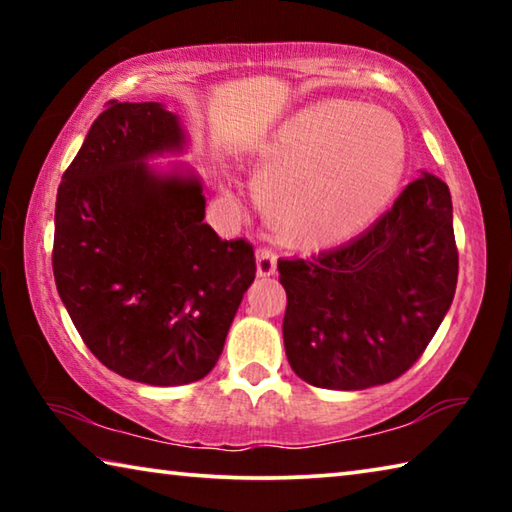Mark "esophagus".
<instances>
[{"instance_id": "esophagus-1", "label": "esophagus", "mask_w": 512, "mask_h": 512, "mask_svg": "<svg viewBox=\"0 0 512 512\" xmlns=\"http://www.w3.org/2000/svg\"><path fill=\"white\" fill-rule=\"evenodd\" d=\"M255 259H257V275L259 277H268V275H273L277 271V259H275L273 250L259 248Z\"/></svg>"}]
</instances>
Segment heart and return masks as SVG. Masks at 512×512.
Returning <instances> with one entry per match:
<instances>
[{
    "instance_id": "heart-1",
    "label": "heart",
    "mask_w": 512,
    "mask_h": 512,
    "mask_svg": "<svg viewBox=\"0 0 512 512\" xmlns=\"http://www.w3.org/2000/svg\"><path fill=\"white\" fill-rule=\"evenodd\" d=\"M406 167L393 115L329 99L296 112L262 151L257 185L284 244L329 248L357 237L384 212Z\"/></svg>"
}]
</instances>
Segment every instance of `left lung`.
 Masks as SVG:
<instances>
[{"label":"left lung","instance_id":"obj_1","mask_svg":"<svg viewBox=\"0 0 512 512\" xmlns=\"http://www.w3.org/2000/svg\"><path fill=\"white\" fill-rule=\"evenodd\" d=\"M452 212L449 187L422 171L357 239L277 262L287 291L284 350L300 379L363 391L420 359L456 291Z\"/></svg>","mask_w":512,"mask_h":512}]
</instances>
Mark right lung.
I'll use <instances>...</instances> for the list:
<instances>
[{
    "instance_id": "1",
    "label": "right lung",
    "mask_w": 512,
    "mask_h": 512,
    "mask_svg": "<svg viewBox=\"0 0 512 512\" xmlns=\"http://www.w3.org/2000/svg\"><path fill=\"white\" fill-rule=\"evenodd\" d=\"M185 146L162 103L110 101L56 196L58 296L103 366L149 386L192 384L216 366L257 271L248 241L203 223L192 169L149 164Z\"/></svg>"
}]
</instances>
